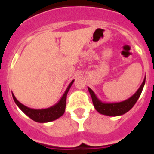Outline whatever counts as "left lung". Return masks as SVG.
<instances>
[{
	"instance_id": "left-lung-1",
	"label": "left lung",
	"mask_w": 154,
	"mask_h": 154,
	"mask_svg": "<svg viewBox=\"0 0 154 154\" xmlns=\"http://www.w3.org/2000/svg\"><path fill=\"white\" fill-rule=\"evenodd\" d=\"M145 83H146V77L144 78V81L142 84L141 85V86L139 87V89L137 90L136 93L133 96L130 97L125 101H120V102H102L99 100L96 94H94V92L89 87H88V89H89V94L91 95L94 108L99 113L106 115V116L117 117V116H121V115L126 113L128 111H129L134 107V105H135V103L138 100L139 97L141 95Z\"/></svg>"
}]
</instances>
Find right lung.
<instances>
[{
    "label": "right lung",
    "instance_id": "add662e5",
    "mask_svg": "<svg viewBox=\"0 0 154 154\" xmlns=\"http://www.w3.org/2000/svg\"><path fill=\"white\" fill-rule=\"evenodd\" d=\"M74 80H72L70 82L69 86L65 90V92L57 104L51 106V107L47 108V109H31L27 106H25L23 104L17 100V98L14 96V94H12L13 98L17 104L20 109L25 114H26L31 119L33 120L34 122H40V123H45V122H53L54 120L57 119L64 114L65 110V105H66V97H67V94L69 90L70 87L72 86V83Z\"/></svg>",
    "mask_w": 154,
    "mask_h": 154
}]
</instances>
